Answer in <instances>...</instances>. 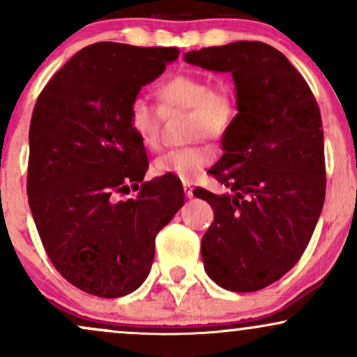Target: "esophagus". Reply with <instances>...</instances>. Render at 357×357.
I'll return each instance as SVG.
<instances>
[{"instance_id": "obj_1", "label": "esophagus", "mask_w": 357, "mask_h": 357, "mask_svg": "<svg viewBox=\"0 0 357 357\" xmlns=\"http://www.w3.org/2000/svg\"><path fill=\"white\" fill-rule=\"evenodd\" d=\"M183 190H185V195L188 197V199H192V197H193V183L188 182V180H185V182H183Z\"/></svg>"}]
</instances>
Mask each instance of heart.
<instances>
[{
  "instance_id": "obj_1",
  "label": "heart",
  "mask_w": 357,
  "mask_h": 357,
  "mask_svg": "<svg viewBox=\"0 0 357 357\" xmlns=\"http://www.w3.org/2000/svg\"><path fill=\"white\" fill-rule=\"evenodd\" d=\"M158 105L135 98L129 107V122L140 142L149 151L162 145V117L172 109H188V129L192 137L222 139L236 121L238 105L235 92L227 84H212L199 74H177L157 86ZM215 160L208 144L172 149L153 162L158 175H174L180 180L199 177L202 170Z\"/></svg>"
}]
</instances>
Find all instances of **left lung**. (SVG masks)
<instances>
[{
	"mask_svg": "<svg viewBox=\"0 0 357 357\" xmlns=\"http://www.w3.org/2000/svg\"><path fill=\"white\" fill-rule=\"evenodd\" d=\"M185 61L231 73L238 114L208 170L231 193L193 195L215 218L202 238L206 275L222 288H266L305 253L326 195L324 135L305 77L270 44L236 41L190 51Z\"/></svg>",
	"mask_w": 357,
	"mask_h": 357,
	"instance_id": "obj_1",
	"label": "left lung"
}]
</instances>
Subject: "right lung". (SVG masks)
<instances>
[{
	"label": "right lung",
	"mask_w": 357,
	"mask_h": 357,
	"mask_svg": "<svg viewBox=\"0 0 357 357\" xmlns=\"http://www.w3.org/2000/svg\"><path fill=\"white\" fill-rule=\"evenodd\" d=\"M178 54L177 47L91 44L50 79L34 105L31 213L56 270L94 296H126L144 283L157 233L183 205L178 180H144L147 153L129 122L142 86ZM130 190L139 193L118 200Z\"/></svg>",
	"instance_id": "right-lung-1"
}]
</instances>
